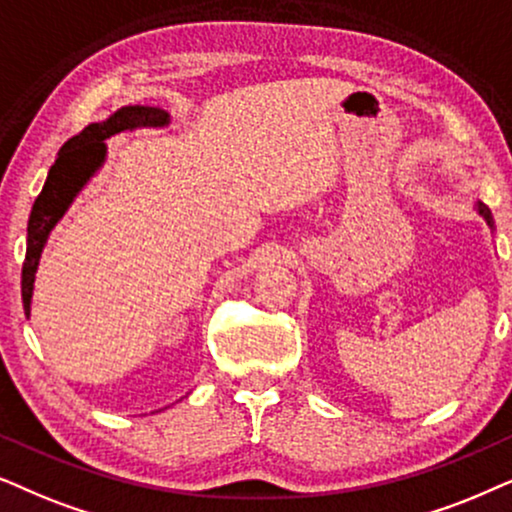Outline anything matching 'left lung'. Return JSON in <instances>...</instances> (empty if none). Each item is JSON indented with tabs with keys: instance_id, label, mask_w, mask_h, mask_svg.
Here are the masks:
<instances>
[{
	"instance_id": "obj_1",
	"label": "left lung",
	"mask_w": 512,
	"mask_h": 512,
	"mask_svg": "<svg viewBox=\"0 0 512 512\" xmlns=\"http://www.w3.org/2000/svg\"><path fill=\"white\" fill-rule=\"evenodd\" d=\"M478 210H480V215H482V217H485V220H487L489 224H492V213H489V208L485 206V203H480V206H478Z\"/></svg>"
}]
</instances>
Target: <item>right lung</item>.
<instances>
[{
  "instance_id": "add662e5",
  "label": "right lung",
  "mask_w": 512,
  "mask_h": 512,
  "mask_svg": "<svg viewBox=\"0 0 512 512\" xmlns=\"http://www.w3.org/2000/svg\"><path fill=\"white\" fill-rule=\"evenodd\" d=\"M168 124V112L156 105H128L114 112L102 124H91L60 147L58 159L49 170L42 194L34 199L30 220H27V250L20 274V295H23L25 316H30V299L34 271H37L42 248L60 217L65 215L74 196L86 185L105 159V138L135 126H163Z\"/></svg>"
}]
</instances>
